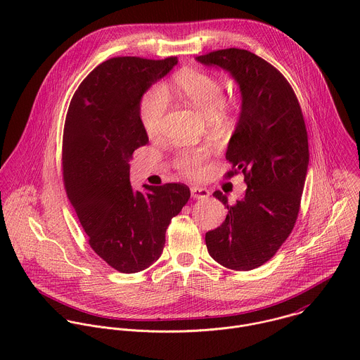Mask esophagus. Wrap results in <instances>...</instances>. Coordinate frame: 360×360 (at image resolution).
I'll return each instance as SVG.
<instances>
[{
	"label": "esophagus",
	"mask_w": 360,
	"mask_h": 360,
	"mask_svg": "<svg viewBox=\"0 0 360 360\" xmlns=\"http://www.w3.org/2000/svg\"><path fill=\"white\" fill-rule=\"evenodd\" d=\"M191 195L193 199H203L210 196V191L205 188H199V186H192L191 188Z\"/></svg>",
	"instance_id": "obj_1"
}]
</instances>
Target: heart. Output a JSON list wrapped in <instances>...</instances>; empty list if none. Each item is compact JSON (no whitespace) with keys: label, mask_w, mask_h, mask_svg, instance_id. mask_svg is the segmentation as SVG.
Segmentation results:
<instances>
[{"label":"heart","mask_w":360,"mask_h":360,"mask_svg":"<svg viewBox=\"0 0 360 360\" xmlns=\"http://www.w3.org/2000/svg\"><path fill=\"white\" fill-rule=\"evenodd\" d=\"M176 92L188 101L192 107L200 111L207 118H219L228 114L233 107L232 101L224 99L222 82L205 71L185 70L179 72L174 81ZM168 105V96L160 86L149 89L139 108V117L145 132L149 136L157 135L162 127ZM202 162V155L198 152H189L181 157L179 167L188 174H195Z\"/></svg>","instance_id":"1"}]
</instances>
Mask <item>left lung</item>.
I'll use <instances>...</instances> for the list:
<instances>
[{"mask_svg": "<svg viewBox=\"0 0 360 360\" xmlns=\"http://www.w3.org/2000/svg\"><path fill=\"white\" fill-rule=\"evenodd\" d=\"M226 71L240 92V111L228 142V175H245V196L228 208L225 222L205 235L212 258L233 271L269 261L292 232L309 165V146L297 98L285 77L246 49H219L195 58Z\"/></svg>", "mask_w": 360, "mask_h": 360, "instance_id": "1", "label": "left lung"}]
</instances>
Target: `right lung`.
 I'll return each mask as SVG.
<instances>
[{
  "mask_svg": "<svg viewBox=\"0 0 360 360\" xmlns=\"http://www.w3.org/2000/svg\"><path fill=\"white\" fill-rule=\"evenodd\" d=\"M178 64L111 58L78 86L68 108L63 169L68 199L94 252L114 269L135 274L158 261L171 219L188 202L184 184L129 182V161L148 143L139 108L143 94Z\"/></svg>",
  "mask_w": 360,
  "mask_h": 360,
  "instance_id": "1",
  "label": "right lung"
}]
</instances>
